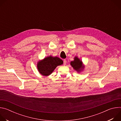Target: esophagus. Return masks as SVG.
<instances>
[{
    "label": "esophagus",
    "mask_w": 121,
    "mask_h": 121,
    "mask_svg": "<svg viewBox=\"0 0 121 121\" xmlns=\"http://www.w3.org/2000/svg\"><path fill=\"white\" fill-rule=\"evenodd\" d=\"M66 64V60L65 59V60H64V65H65Z\"/></svg>",
    "instance_id": "esophagus-1"
}]
</instances>
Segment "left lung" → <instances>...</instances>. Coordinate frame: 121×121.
Masks as SVG:
<instances>
[{"label":"left lung","mask_w":121,"mask_h":121,"mask_svg":"<svg viewBox=\"0 0 121 121\" xmlns=\"http://www.w3.org/2000/svg\"><path fill=\"white\" fill-rule=\"evenodd\" d=\"M70 65L74 68V69L80 73L84 69L85 66L83 65V62L77 56L74 57V60L70 62Z\"/></svg>","instance_id":"1"}]
</instances>
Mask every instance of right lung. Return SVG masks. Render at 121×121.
<instances>
[{
	"mask_svg": "<svg viewBox=\"0 0 121 121\" xmlns=\"http://www.w3.org/2000/svg\"><path fill=\"white\" fill-rule=\"evenodd\" d=\"M63 64V60L59 57L50 56L39 61L37 64V67L39 72L41 75L48 76L52 73L57 66Z\"/></svg>",
	"mask_w": 121,
	"mask_h": 121,
	"instance_id": "add662e5",
	"label": "right lung"
}]
</instances>
